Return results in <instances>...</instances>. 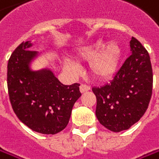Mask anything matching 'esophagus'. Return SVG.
<instances>
[{
    "mask_svg": "<svg viewBox=\"0 0 159 159\" xmlns=\"http://www.w3.org/2000/svg\"><path fill=\"white\" fill-rule=\"evenodd\" d=\"M90 89H91V88H90V86L86 85V84H81V85L80 86V90L81 93H85V92H87V91H89Z\"/></svg>",
    "mask_w": 159,
    "mask_h": 159,
    "instance_id": "obj_1",
    "label": "esophagus"
}]
</instances>
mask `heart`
<instances>
[{
    "mask_svg": "<svg viewBox=\"0 0 159 159\" xmlns=\"http://www.w3.org/2000/svg\"><path fill=\"white\" fill-rule=\"evenodd\" d=\"M122 57V50L116 43H110L105 45L103 42H96L92 44L81 47L77 58L80 61H90L92 75L98 80H108L117 71ZM62 65L68 72L77 74L79 66L72 61L64 59Z\"/></svg>",
    "mask_w": 159,
    "mask_h": 159,
    "instance_id": "obj_1",
    "label": "heart"
}]
</instances>
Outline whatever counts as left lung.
<instances>
[{"mask_svg": "<svg viewBox=\"0 0 159 159\" xmlns=\"http://www.w3.org/2000/svg\"><path fill=\"white\" fill-rule=\"evenodd\" d=\"M131 56L112 80L92 89L97 98L96 116L112 132H121L138 122L152 97L153 70L147 50L132 37Z\"/></svg>", "mask_w": 159, "mask_h": 159, "instance_id": "left-lung-1", "label": "left lung"}]
</instances>
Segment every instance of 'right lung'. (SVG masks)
Instances as JSON below:
<instances>
[{
	"instance_id": "right-lung-1",
	"label": "right lung",
	"mask_w": 159,
	"mask_h": 159,
	"mask_svg": "<svg viewBox=\"0 0 159 159\" xmlns=\"http://www.w3.org/2000/svg\"><path fill=\"white\" fill-rule=\"evenodd\" d=\"M30 41L21 43L7 64V87L12 108L19 120L31 130L55 134L68 124L73 106L81 96L80 84H62L49 68L34 71L39 56L29 50Z\"/></svg>"
}]
</instances>
